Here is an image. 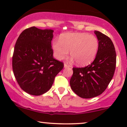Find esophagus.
Wrapping results in <instances>:
<instances>
[{"instance_id": "1", "label": "esophagus", "mask_w": 127, "mask_h": 127, "mask_svg": "<svg viewBox=\"0 0 127 127\" xmlns=\"http://www.w3.org/2000/svg\"><path fill=\"white\" fill-rule=\"evenodd\" d=\"M70 67V65H67V64H64V67Z\"/></svg>"}]
</instances>
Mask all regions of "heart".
Wrapping results in <instances>:
<instances>
[{"label": "heart", "mask_w": 127, "mask_h": 127, "mask_svg": "<svg viewBox=\"0 0 127 127\" xmlns=\"http://www.w3.org/2000/svg\"><path fill=\"white\" fill-rule=\"evenodd\" d=\"M54 55L58 60H63L68 55L69 50L72 60L77 65H87L91 63L98 53V38L87 33H67L62 34L59 41L52 43Z\"/></svg>", "instance_id": "b5f03b06"}]
</instances>
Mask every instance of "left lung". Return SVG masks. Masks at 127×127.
Listing matches in <instances>:
<instances>
[{"label":"left lung","instance_id":"obj_1","mask_svg":"<svg viewBox=\"0 0 127 127\" xmlns=\"http://www.w3.org/2000/svg\"><path fill=\"white\" fill-rule=\"evenodd\" d=\"M99 48L95 60L83 67H73L70 80L74 93L83 98H91L103 93L113 77L116 66V53L112 40L95 31Z\"/></svg>","mask_w":127,"mask_h":127}]
</instances>
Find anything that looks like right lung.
I'll return each instance as SVG.
<instances>
[{
  "label": "right lung",
  "mask_w": 127,
  "mask_h": 127,
  "mask_svg": "<svg viewBox=\"0 0 127 127\" xmlns=\"http://www.w3.org/2000/svg\"><path fill=\"white\" fill-rule=\"evenodd\" d=\"M54 31L32 27L24 30L15 43L12 60L15 78L21 88L32 95L50 89L64 63L54 58Z\"/></svg>",
  "instance_id": "1"
}]
</instances>
